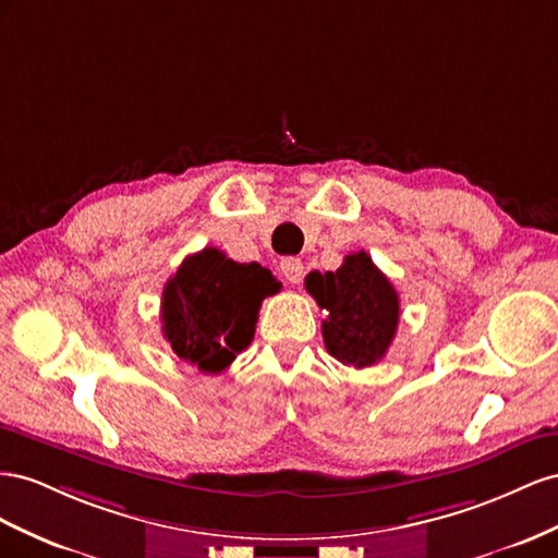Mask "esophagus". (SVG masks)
I'll return each mask as SVG.
<instances>
[{"label": "esophagus", "mask_w": 558, "mask_h": 558, "mask_svg": "<svg viewBox=\"0 0 558 558\" xmlns=\"http://www.w3.org/2000/svg\"><path fill=\"white\" fill-rule=\"evenodd\" d=\"M280 270H282L284 280L292 282V284H299L301 278H304V262L296 259V257H284L280 262Z\"/></svg>", "instance_id": "1"}]
</instances>
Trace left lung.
<instances>
[{"instance_id":"obj_1","label":"left lung","mask_w":558,"mask_h":558,"mask_svg":"<svg viewBox=\"0 0 558 558\" xmlns=\"http://www.w3.org/2000/svg\"><path fill=\"white\" fill-rule=\"evenodd\" d=\"M306 292L327 311L323 339L329 355L357 369L386 355L400 323V296L367 252L348 254L337 270H313Z\"/></svg>"}]
</instances>
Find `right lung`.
I'll return each mask as SVG.
<instances>
[{
  "label": "right lung",
  "instance_id": "right-lung-1",
  "mask_svg": "<svg viewBox=\"0 0 558 558\" xmlns=\"http://www.w3.org/2000/svg\"><path fill=\"white\" fill-rule=\"evenodd\" d=\"M280 282L259 264H238L205 247L182 262L163 290V337L203 374L225 372L254 337L262 301Z\"/></svg>",
  "mask_w": 558,
  "mask_h": 558
}]
</instances>
